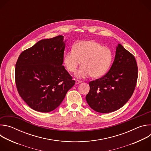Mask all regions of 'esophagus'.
<instances>
[{
  "label": "esophagus",
  "mask_w": 151,
  "mask_h": 151,
  "mask_svg": "<svg viewBox=\"0 0 151 151\" xmlns=\"http://www.w3.org/2000/svg\"><path fill=\"white\" fill-rule=\"evenodd\" d=\"M81 82H82V81H80V80H76V84H79V83H80Z\"/></svg>",
  "instance_id": "1"
}]
</instances>
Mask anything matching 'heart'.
I'll list each match as a JSON object with an SVG mask.
<instances>
[{
    "label": "heart",
    "instance_id": "1",
    "mask_svg": "<svg viewBox=\"0 0 151 151\" xmlns=\"http://www.w3.org/2000/svg\"><path fill=\"white\" fill-rule=\"evenodd\" d=\"M112 50L103 47L94 40H81L76 42L72 50L63 56V64L68 71L75 73L78 66H82L76 74L78 78H99L108 72L113 60Z\"/></svg>",
    "mask_w": 151,
    "mask_h": 151
}]
</instances>
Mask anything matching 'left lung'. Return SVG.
<instances>
[{
	"label": "left lung",
	"instance_id": "1",
	"mask_svg": "<svg viewBox=\"0 0 151 151\" xmlns=\"http://www.w3.org/2000/svg\"><path fill=\"white\" fill-rule=\"evenodd\" d=\"M138 68L134 56L118 44L112 65L103 77L89 82L86 100L94 111L102 114L115 111L130 99L134 91Z\"/></svg>",
	"mask_w": 151,
	"mask_h": 151
}]
</instances>
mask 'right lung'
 Returning <instances> with one entry per match:
<instances>
[{
    "instance_id": "obj_1",
    "label": "right lung",
    "mask_w": 151,
    "mask_h": 151,
    "mask_svg": "<svg viewBox=\"0 0 151 151\" xmlns=\"http://www.w3.org/2000/svg\"><path fill=\"white\" fill-rule=\"evenodd\" d=\"M61 35L37 42L21 52L15 64L19 95L33 110L49 112L61 104L75 81L63 66Z\"/></svg>"
}]
</instances>
